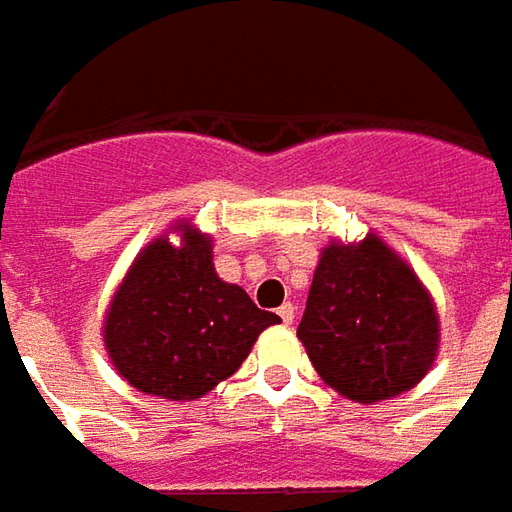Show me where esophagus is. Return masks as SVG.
<instances>
[{
  "label": "esophagus",
  "mask_w": 512,
  "mask_h": 512,
  "mask_svg": "<svg viewBox=\"0 0 512 512\" xmlns=\"http://www.w3.org/2000/svg\"><path fill=\"white\" fill-rule=\"evenodd\" d=\"M279 319L285 322V325H293V319H296V307L285 302V305L279 307Z\"/></svg>",
  "instance_id": "1"
}]
</instances>
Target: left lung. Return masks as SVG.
<instances>
[{"label":"left lung","mask_w":512,"mask_h":512,"mask_svg":"<svg viewBox=\"0 0 512 512\" xmlns=\"http://www.w3.org/2000/svg\"><path fill=\"white\" fill-rule=\"evenodd\" d=\"M296 336L322 382L359 404L413 390L442 339L430 290L373 230L322 247Z\"/></svg>","instance_id":"8db88e82"}]
</instances>
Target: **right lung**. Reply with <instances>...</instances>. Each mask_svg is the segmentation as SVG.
Returning a JSON list of instances; mask_svg holds the SVG:
<instances>
[{"instance_id": "1", "label": "right lung", "mask_w": 512, "mask_h": 512, "mask_svg": "<svg viewBox=\"0 0 512 512\" xmlns=\"http://www.w3.org/2000/svg\"><path fill=\"white\" fill-rule=\"evenodd\" d=\"M170 232L179 243L169 242ZM279 322L242 287L219 279L210 233L176 219L130 262L113 290L102 339L130 387L168 402H196L233 376L259 333Z\"/></svg>"}]
</instances>
